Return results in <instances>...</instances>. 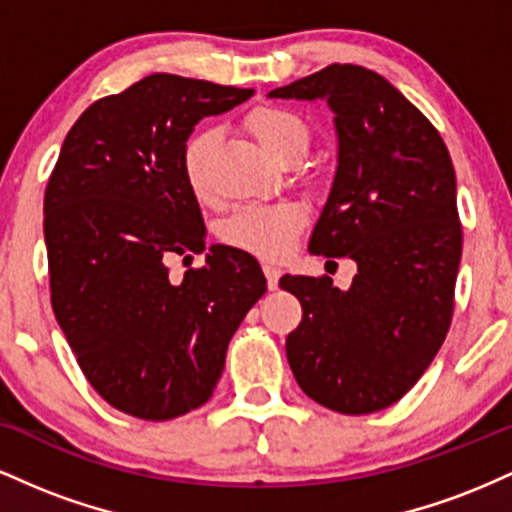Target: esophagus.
Returning <instances> with one entry per match:
<instances>
[{"mask_svg": "<svg viewBox=\"0 0 512 512\" xmlns=\"http://www.w3.org/2000/svg\"><path fill=\"white\" fill-rule=\"evenodd\" d=\"M262 269H264V276H267V286L269 289H276V286H279V276H281V269L276 267V264H262Z\"/></svg>", "mask_w": 512, "mask_h": 512, "instance_id": "34e87169", "label": "esophagus"}]
</instances>
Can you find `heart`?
I'll list each match as a JSON object with an SVG mask.
<instances>
[{"instance_id":"1","label":"heart","mask_w":512,"mask_h":512,"mask_svg":"<svg viewBox=\"0 0 512 512\" xmlns=\"http://www.w3.org/2000/svg\"><path fill=\"white\" fill-rule=\"evenodd\" d=\"M245 127L269 154L286 158L305 149L308 125L293 110L274 103H262L245 113ZM216 142L214 129H197L182 146L180 166L187 187L199 202L211 199L209 154ZM305 223V209L298 202L250 204L240 207L223 221L221 238L233 248L252 252L264 260H279L291 250L293 240Z\"/></svg>"}]
</instances>
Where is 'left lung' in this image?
I'll return each mask as SVG.
<instances>
[{
  "mask_svg": "<svg viewBox=\"0 0 512 512\" xmlns=\"http://www.w3.org/2000/svg\"><path fill=\"white\" fill-rule=\"evenodd\" d=\"M269 96L327 98L337 115V178L310 252L358 264L349 291L325 274L281 276L303 308L286 358L317 404L373 414L419 383L450 330L462 223L448 146L390 81L356 64H330Z\"/></svg>",
  "mask_w": 512,
  "mask_h": 512,
  "instance_id": "obj_1",
  "label": "left lung"
}]
</instances>
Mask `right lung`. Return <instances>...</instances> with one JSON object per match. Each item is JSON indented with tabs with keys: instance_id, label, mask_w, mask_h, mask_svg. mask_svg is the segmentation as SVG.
Wrapping results in <instances>:
<instances>
[{
	"instance_id": "obj_1",
	"label": "right lung",
	"mask_w": 512,
	"mask_h": 512,
	"mask_svg": "<svg viewBox=\"0 0 512 512\" xmlns=\"http://www.w3.org/2000/svg\"><path fill=\"white\" fill-rule=\"evenodd\" d=\"M252 93L144 76L88 105L45 187L52 310L93 390L137 419L202 407L233 332L267 291L255 257L228 245H214L180 284L168 276V260L207 250L182 146L202 117Z\"/></svg>"
}]
</instances>
